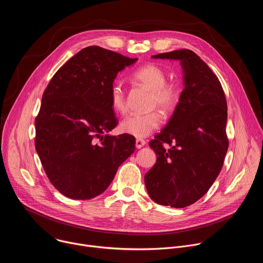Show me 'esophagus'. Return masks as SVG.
<instances>
[{
    "label": "esophagus",
    "instance_id": "esophagus-1",
    "mask_svg": "<svg viewBox=\"0 0 263 263\" xmlns=\"http://www.w3.org/2000/svg\"><path fill=\"white\" fill-rule=\"evenodd\" d=\"M145 141L143 140V139H136L135 140V146H136V148H140V147H142L143 145H145Z\"/></svg>",
    "mask_w": 263,
    "mask_h": 263
}]
</instances>
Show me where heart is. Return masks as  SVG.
<instances>
[{
	"label": "heart",
	"instance_id": "heart-1",
	"mask_svg": "<svg viewBox=\"0 0 263 263\" xmlns=\"http://www.w3.org/2000/svg\"><path fill=\"white\" fill-rule=\"evenodd\" d=\"M133 79L151 90L152 105L162 111L172 110L178 100V91L173 85H167L164 70L156 64L149 63L139 67L133 73ZM110 104L117 112L126 110L125 90L121 82L117 81L110 88ZM161 125V117L157 112L149 114H131L120 124V130L124 134L136 138H144L152 134Z\"/></svg>",
	"mask_w": 263,
	"mask_h": 263
}]
</instances>
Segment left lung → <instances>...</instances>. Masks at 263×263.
Masks as SVG:
<instances>
[{
  "label": "left lung",
  "mask_w": 263,
  "mask_h": 263,
  "mask_svg": "<svg viewBox=\"0 0 263 263\" xmlns=\"http://www.w3.org/2000/svg\"><path fill=\"white\" fill-rule=\"evenodd\" d=\"M152 58L179 60L184 89L168 123L149 141L157 160L144 184L157 204L184 208L209 191L222 167L229 146L227 102L219 80L195 52L183 49Z\"/></svg>",
  "instance_id": "left-lung-1"
}]
</instances>
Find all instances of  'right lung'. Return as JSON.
<instances>
[{
	"instance_id": "right-lung-1",
	"label": "right lung",
	"mask_w": 263,
	"mask_h": 263,
	"mask_svg": "<svg viewBox=\"0 0 263 263\" xmlns=\"http://www.w3.org/2000/svg\"><path fill=\"white\" fill-rule=\"evenodd\" d=\"M136 61L87 47L67 60L46 88L35 120V148L49 180L63 196L89 200L101 195L134 152L133 136L108 132L118 125L110 88L118 72Z\"/></svg>"
}]
</instances>
